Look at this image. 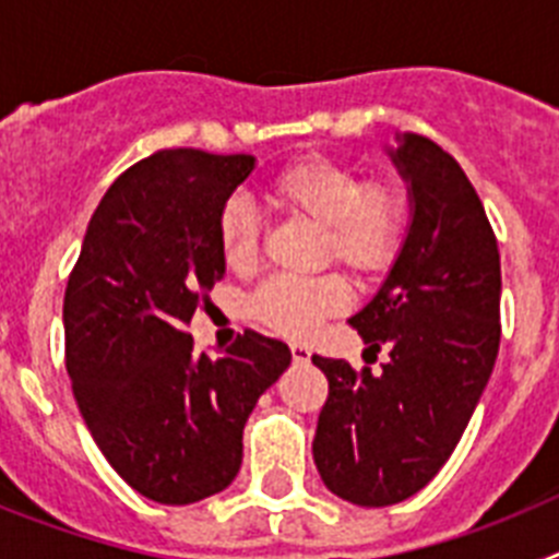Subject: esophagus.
Masks as SVG:
<instances>
[{
  "mask_svg": "<svg viewBox=\"0 0 559 559\" xmlns=\"http://www.w3.org/2000/svg\"><path fill=\"white\" fill-rule=\"evenodd\" d=\"M290 358H294L296 364H308L310 360L308 344H299V341H294V344H290Z\"/></svg>",
  "mask_w": 559,
  "mask_h": 559,
  "instance_id": "1",
  "label": "esophagus"
}]
</instances>
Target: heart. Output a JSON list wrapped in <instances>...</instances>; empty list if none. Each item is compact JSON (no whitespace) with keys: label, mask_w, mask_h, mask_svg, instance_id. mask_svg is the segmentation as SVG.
Segmentation results:
<instances>
[{"label":"heart","mask_w":559,"mask_h":559,"mask_svg":"<svg viewBox=\"0 0 559 559\" xmlns=\"http://www.w3.org/2000/svg\"><path fill=\"white\" fill-rule=\"evenodd\" d=\"M269 199L283 212L319 226L324 260L358 276L386 271L406 231V192L394 181H367L358 167L324 156H305L269 181ZM221 254L231 269L257 257L260 221L246 201L231 199L218 212ZM349 290L341 276L288 280L274 276L251 296V316L283 335H308L324 319L347 308Z\"/></svg>","instance_id":"1"}]
</instances>
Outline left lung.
<instances>
[{"mask_svg":"<svg viewBox=\"0 0 559 559\" xmlns=\"http://www.w3.org/2000/svg\"><path fill=\"white\" fill-rule=\"evenodd\" d=\"M386 156L412 218L378 294L349 319L383 372L313 355L330 394L313 462L328 490L358 507L419 492L448 462L496 367L501 257L476 190L437 142L397 133Z\"/></svg>","mask_w":559,"mask_h":559,"instance_id":"left-lung-1","label":"left lung"}]
</instances>
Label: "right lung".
<instances>
[{
  "label": "right lung",
  "mask_w": 559,
  "mask_h": 559,
  "mask_svg": "<svg viewBox=\"0 0 559 559\" xmlns=\"http://www.w3.org/2000/svg\"><path fill=\"white\" fill-rule=\"evenodd\" d=\"M254 156L176 147L128 167L88 221L63 296L67 372L97 448L133 490L185 507L226 490L243 426L290 349L246 330L218 360L185 333L226 274L218 212Z\"/></svg>",
  "instance_id": "add662e5"
}]
</instances>
